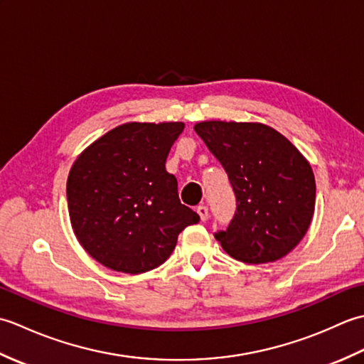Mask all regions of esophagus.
Returning <instances> with one entry per match:
<instances>
[{
    "label": "esophagus",
    "instance_id": "34e87169",
    "mask_svg": "<svg viewBox=\"0 0 364 364\" xmlns=\"http://www.w3.org/2000/svg\"><path fill=\"white\" fill-rule=\"evenodd\" d=\"M197 213L200 215V219H202L203 222H206L208 218H210V211H208V206H205V205L197 206Z\"/></svg>",
    "mask_w": 364,
    "mask_h": 364
}]
</instances>
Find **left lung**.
Returning <instances> with one entry per match:
<instances>
[{
    "label": "left lung",
    "mask_w": 364,
    "mask_h": 364,
    "mask_svg": "<svg viewBox=\"0 0 364 364\" xmlns=\"http://www.w3.org/2000/svg\"><path fill=\"white\" fill-rule=\"evenodd\" d=\"M194 129L225 168L236 197L227 230L214 233L222 249L249 264L286 257L313 219L316 183L308 161L262 123L211 120Z\"/></svg>",
    "instance_id": "left-lung-1"
}]
</instances>
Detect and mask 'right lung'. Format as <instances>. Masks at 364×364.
<instances>
[{
  "label": "right lung",
  "instance_id": "add662e5",
  "mask_svg": "<svg viewBox=\"0 0 364 364\" xmlns=\"http://www.w3.org/2000/svg\"><path fill=\"white\" fill-rule=\"evenodd\" d=\"M184 123L131 122L106 133L75 161L67 180L72 227L92 258L117 272L161 266L178 235L200 215L178 197L166 159Z\"/></svg>",
  "mask_w": 364,
  "mask_h": 364
}]
</instances>
